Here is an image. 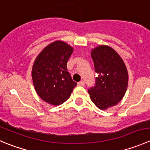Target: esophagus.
<instances>
[{"mask_svg":"<svg viewBox=\"0 0 150 150\" xmlns=\"http://www.w3.org/2000/svg\"><path fill=\"white\" fill-rule=\"evenodd\" d=\"M78 86H83L84 85H85V82L84 81H80V82L78 83Z\"/></svg>","mask_w":150,"mask_h":150,"instance_id":"esophagus-1","label":"esophagus"}]
</instances>
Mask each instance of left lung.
<instances>
[{
  "instance_id": "1",
  "label": "left lung",
  "mask_w": 150,
  "mask_h": 150,
  "mask_svg": "<svg viewBox=\"0 0 150 150\" xmlns=\"http://www.w3.org/2000/svg\"><path fill=\"white\" fill-rule=\"evenodd\" d=\"M91 56L97 73L95 86L88 90L90 99L100 110L118 104L124 97L128 84V72L120 55L108 45L91 50Z\"/></svg>"
}]
</instances>
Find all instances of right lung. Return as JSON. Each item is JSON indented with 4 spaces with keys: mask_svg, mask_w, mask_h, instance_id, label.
Instances as JSON below:
<instances>
[{
    "mask_svg": "<svg viewBox=\"0 0 150 150\" xmlns=\"http://www.w3.org/2000/svg\"><path fill=\"white\" fill-rule=\"evenodd\" d=\"M73 50L64 42L55 41L46 46L33 62L31 75L35 91L49 104L62 105L76 86L67 67Z\"/></svg>",
    "mask_w": 150,
    "mask_h": 150,
    "instance_id": "add662e5",
    "label": "right lung"
}]
</instances>
